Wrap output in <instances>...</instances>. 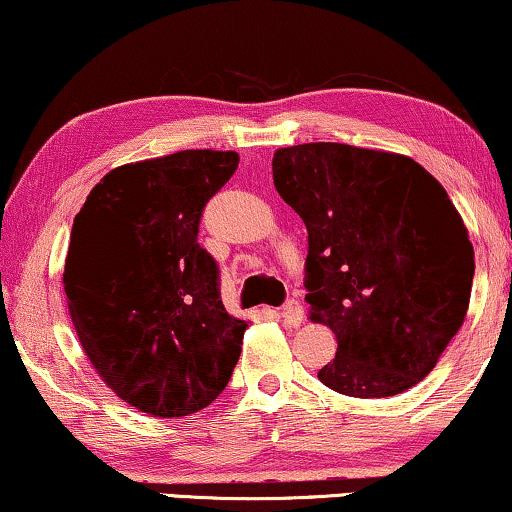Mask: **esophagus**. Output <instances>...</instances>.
I'll return each mask as SVG.
<instances>
[{"mask_svg": "<svg viewBox=\"0 0 512 512\" xmlns=\"http://www.w3.org/2000/svg\"><path fill=\"white\" fill-rule=\"evenodd\" d=\"M277 314L284 318V323H288V325H300L302 321H305V309H302L298 300H288L286 305L277 311Z\"/></svg>", "mask_w": 512, "mask_h": 512, "instance_id": "esophagus-1", "label": "esophagus"}]
</instances>
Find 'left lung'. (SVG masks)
Listing matches in <instances>:
<instances>
[{
	"label": "left lung",
	"instance_id": "left-lung-1",
	"mask_svg": "<svg viewBox=\"0 0 512 512\" xmlns=\"http://www.w3.org/2000/svg\"><path fill=\"white\" fill-rule=\"evenodd\" d=\"M272 180L309 233L311 318L337 337L318 379L362 399L413 388L462 328L476 272L446 189L409 157L342 143L277 150Z\"/></svg>",
	"mask_w": 512,
	"mask_h": 512
}]
</instances>
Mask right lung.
I'll return each instance as SVG.
<instances>
[{"label": "right lung", "mask_w": 512, "mask_h": 512, "mask_svg": "<svg viewBox=\"0 0 512 512\" xmlns=\"http://www.w3.org/2000/svg\"><path fill=\"white\" fill-rule=\"evenodd\" d=\"M235 152L184 150L120 166L71 228L64 293L96 372L159 418L205 409L238 365L247 323L221 302L219 265L198 242L203 210Z\"/></svg>", "instance_id": "obj_1"}]
</instances>
